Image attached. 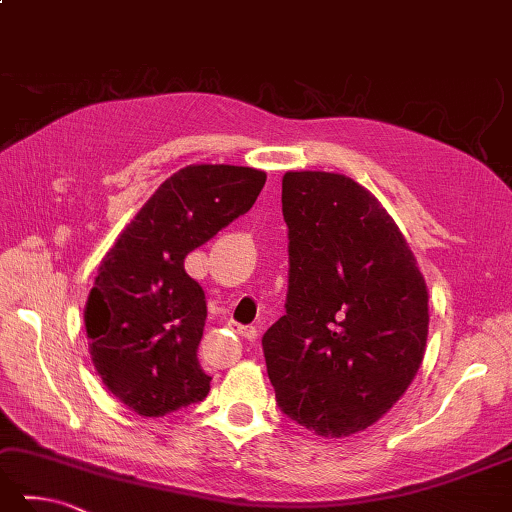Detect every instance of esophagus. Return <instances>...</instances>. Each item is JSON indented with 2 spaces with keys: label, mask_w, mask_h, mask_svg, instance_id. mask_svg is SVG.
I'll use <instances>...</instances> for the list:
<instances>
[{
  "label": "esophagus",
  "mask_w": 512,
  "mask_h": 512,
  "mask_svg": "<svg viewBox=\"0 0 512 512\" xmlns=\"http://www.w3.org/2000/svg\"><path fill=\"white\" fill-rule=\"evenodd\" d=\"M238 332L245 336V339H249V341H256L258 339V330L254 325H249V327H238Z\"/></svg>",
  "instance_id": "esophagus-1"
}]
</instances>
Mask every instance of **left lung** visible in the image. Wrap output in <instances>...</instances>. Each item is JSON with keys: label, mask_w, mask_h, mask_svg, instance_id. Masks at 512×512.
<instances>
[{"label": "left lung", "mask_w": 512, "mask_h": 512, "mask_svg": "<svg viewBox=\"0 0 512 512\" xmlns=\"http://www.w3.org/2000/svg\"><path fill=\"white\" fill-rule=\"evenodd\" d=\"M285 314L263 336L278 408L318 437H350L408 390L428 339V289L406 238L359 182L283 176Z\"/></svg>", "instance_id": "obj_1"}]
</instances>
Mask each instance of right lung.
Instances as JSON below:
<instances>
[{"label": "right lung", "instance_id": "1", "mask_svg": "<svg viewBox=\"0 0 512 512\" xmlns=\"http://www.w3.org/2000/svg\"><path fill=\"white\" fill-rule=\"evenodd\" d=\"M267 176L252 167L191 165L158 187L109 249L84 307L102 383L140 417H165L207 397L198 361L207 318L185 258L247 214Z\"/></svg>", "mask_w": 512, "mask_h": 512}]
</instances>
